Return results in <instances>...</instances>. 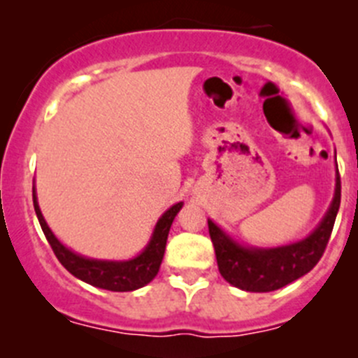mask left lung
Returning <instances> with one entry per match:
<instances>
[{
	"mask_svg": "<svg viewBox=\"0 0 358 358\" xmlns=\"http://www.w3.org/2000/svg\"><path fill=\"white\" fill-rule=\"evenodd\" d=\"M339 206L341 177L337 170L336 193L321 224L306 239L277 248L243 247L225 234L213 220H208L209 236L215 247L220 273L229 284L250 293L280 289L296 278L303 277L316 266L323 255L336 224Z\"/></svg>",
	"mask_w": 358,
	"mask_h": 358,
	"instance_id": "obj_1",
	"label": "left lung"
}]
</instances>
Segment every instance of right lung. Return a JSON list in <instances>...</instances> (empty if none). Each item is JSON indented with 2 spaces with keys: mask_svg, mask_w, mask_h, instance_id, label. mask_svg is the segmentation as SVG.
<instances>
[{
  "mask_svg": "<svg viewBox=\"0 0 358 358\" xmlns=\"http://www.w3.org/2000/svg\"><path fill=\"white\" fill-rule=\"evenodd\" d=\"M34 208L35 213H37L38 224H41L42 231H44L45 239L51 245L52 252L58 257V261L62 262V266L69 273H72L74 277L80 278V280L87 282L90 286L101 287V289L134 291L138 289V287H143L145 284H149L156 277L157 271H159L163 255H165L169 231L172 227V222L176 218V215L182 208V202H177L169 211L163 213V216L157 220L156 227H154L149 245L143 248L142 254L129 259V261H101V259H88L80 254H74V252L69 250L65 245H62L58 241L57 236L52 234L51 229L45 224L41 208H38L35 188Z\"/></svg>",
  "mask_w": 358,
  "mask_h": 358,
  "instance_id": "right-lung-1",
  "label": "right lung"
}]
</instances>
